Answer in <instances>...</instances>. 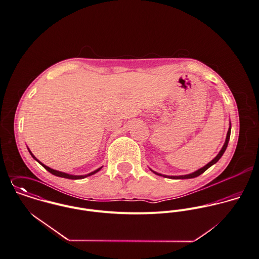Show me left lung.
I'll use <instances>...</instances> for the list:
<instances>
[{
    "mask_svg": "<svg viewBox=\"0 0 259 259\" xmlns=\"http://www.w3.org/2000/svg\"><path fill=\"white\" fill-rule=\"evenodd\" d=\"M230 131H231V127H229V129H228V132H227V136H226V140H225V143H224V145H223V147H222V149L220 150V152L218 153V155L216 156L211 162H209L207 165H205L204 167H202V168H200L199 170H197V171H195V172H193V173H191V174H188V175H182V176H167V175H162V174H159V173H157L155 171H153L155 174L157 175H159V176H164V177H168V178H171V179H188V178H194V177H197V176H199L200 174H202L203 172H205L207 169L210 167V166H212L213 164H215L220 158H221V156L223 155V153L225 152V150H226V148H227V145H228V141H229V138H230Z\"/></svg>",
    "mask_w": 259,
    "mask_h": 259,
    "instance_id": "8db88e82",
    "label": "left lung"
}]
</instances>
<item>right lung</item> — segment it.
Listing matches in <instances>:
<instances>
[{
    "label": "right lung",
    "mask_w": 259,
    "mask_h": 259,
    "mask_svg": "<svg viewBox=\"0 0 259 259\" xmlns=\"http://www.w3.org/2000/svg\"><path fill=\"white\" fill-rule=\"evenodd\" d=\"M30 153H31V151H30ZM31 155L32 157L34 158V159H36V157L33 155L32 153H31ZM37 160V159H36ZM38 161V160H37ZM46 170H48L50 173H52L53 175H56V176H59V177H63V178H68V179H83V178H85V177H87V176H90V175H93V174H95V173H97L101 168H99V169H97V170H95V171H93V172H91V173H89V174H87V175H80V176H77V175H70V174H67V173H64V172H60V171H57V170H54V169H51L50 167H48V166H46V165H44L43 163H41L40 161H38Z\"/></svg>",
    "instance_id": "obj_1"
}]
</instances>
